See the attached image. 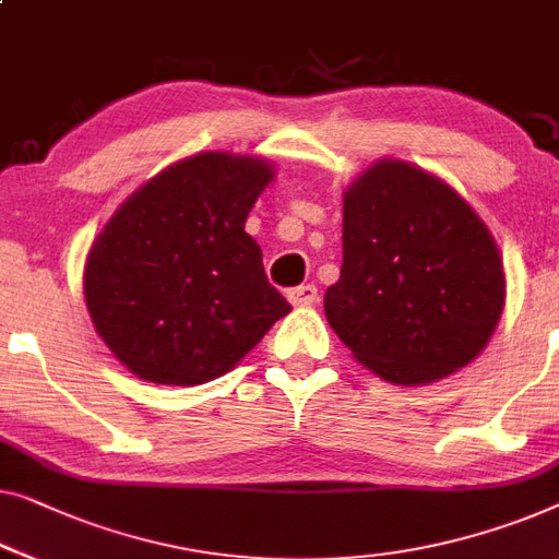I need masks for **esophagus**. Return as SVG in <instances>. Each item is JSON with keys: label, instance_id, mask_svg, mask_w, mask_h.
<instances>
[{"label": "esophagus", "instance_id": "obj_1", "mask_svg": "<svg viewBox=\"0 0 559 559\" xmlns=\"http://www.w3.org/2000/svg\"><path fill=\"white\" fill-rule=\"evenodd\" d=\"M287 299L295 307H305V305L318 302L320 295H318V287H314V285H299V287L287 289Z\"/></svg>", "mask_w": 559, "mask_h": 559}]
</instances>
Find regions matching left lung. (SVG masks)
Here are the masks:
<instances>
[{
	"mask_svg": "<svg viewBox=\"0 0 559 559\" xmlns=\"http://www.w3.org/2000/svg\"><path fill=\"white\" fill-rule=\"evenodd\" d=\"M504 307L499 249L472 206L403 160H378L345 191L343 266L330 328L391 383H431L487 345Z\"/></svg>",
	"mask_w": 559,
	"mask_h": 559,
	"instance_id": "obj_1",
	"label": "left lung"
}]
</instances>
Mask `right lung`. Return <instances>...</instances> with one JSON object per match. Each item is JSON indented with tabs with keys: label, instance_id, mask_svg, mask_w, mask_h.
I'll return each mask as SVG.
<instances>
[{
	"label": "right lung",
	"instance_id": "1",
	"mask_svg": "<svg viewBox=\"0 0 559 559\" xmlns=\"http://www.w3.org/2000/svg\"><path fill=\"white\" fill-rule=\"evenodd\" d=\"M272 176L260 158L199 153L141 186L93 241L87 310L135 376L206 383L293 310L266 282L262 249L245 231Z\"/></svg>",
	"mask_w": 559,
	"mask_h": 559
}]
</instances>
